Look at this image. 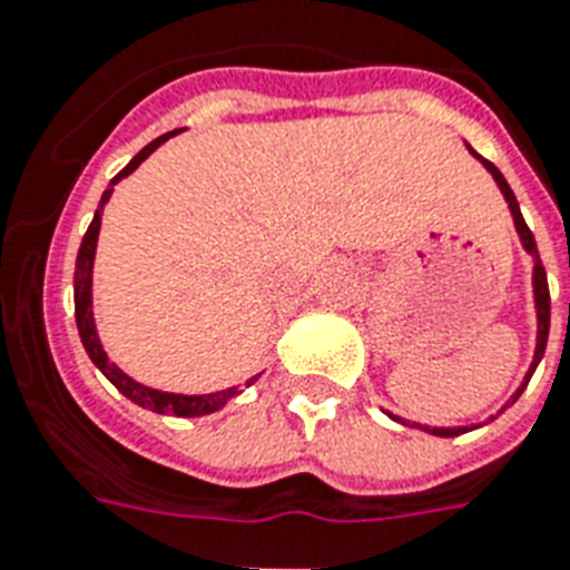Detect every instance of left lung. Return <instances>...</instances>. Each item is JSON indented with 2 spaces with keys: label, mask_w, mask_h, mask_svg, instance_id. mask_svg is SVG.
Returning a JSON list of instances; mask_svg holds the SVG:
<instances>
[{
  "label": "left lung",
  "mask_w": 570,
  "mask_h": 570,
  "mask_svg": "<svg viewBox=\"0 0 570 570\" xmlns=\"http://www.w3.org/2000/svg\"><path fill=\"white\" fill-rule=\"evenodd\" d=\"M471 155L478 157L480 164L492 173L494 184L501 187L503 198H507V205H510V213H512V222H515V230H518V239H521V245H524V252L533 257V301H535V351H533V363H530V368H527L524 381H521V386L515 390V395L507 401V406L515 404L518 397H521V392L527 390V383H530V377H533L535 365L541 363V357H544V348H548V333H550V293H548V275H544V266H541V257H539V248H535V239H533V230L527 228L524 216H521V207H518V198L515 193L510 189V184H507V178L501 175V169L494 164H489L485 157H480L478 151L469 149ZM392 421H401V424H406L404 419H397V415L386 413ZM492 421V419H489ZM415 428H421L424 433H433V436H460V433H469V430H474L478 424H471V428H424V424H415Z\"/></svg>",
  "instance_id": "8db88e82"
}]
</instances>
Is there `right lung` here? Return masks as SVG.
<instances>
[{"label":"right lung","mask_w":570,"mask_h":570,"mask_svg":"<svg viewBox=\"0 0 570 570\" xmlns=\"http://www.w3.org/2000/svg\"><path fill=\"white\" fill-rule=\"evenodd\" d=\"M180 131V128H178ZM178 131H169L164 137H157L151 140L146 149H140L137 155L131 157V164L125 166L122 173L117 178L110 180V187L101 193V202L96 207V216H92L90 228H87L85 239H81V248H78V257H76V281H72V289H76V325H78V336L85 342V351L90 354L92 365L99 368L105 377H108L119 392H122L128 401H134L137 406L142 410H151V413H173L178 419H196V415H210L216 410L228 404L230 397H237L239 386H230V390H222V392H210V395H178V392H160V390H151V386H142L137 383L134 377L119 368L117 363H110L105 348H101L99 342V331H96V318H92V261H96V243H99V228H101V213H105V205H108L110 193H114V184H119L122 178L137 169V166L157 149V146H164L169 137H175ZM254 381V377H252ZM252 381L245 383V386H252Z\"/></svg>","instance_id":"add662e5"}]
</instances>
